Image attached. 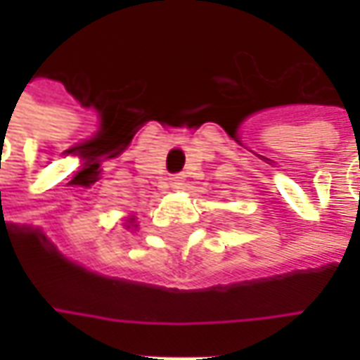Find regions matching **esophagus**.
Wrapping results in <instances>:
<instances>
[{
	"mask_svg": "<svg viewBox=\"0 0 360 360\" xmlns=\"http://www.w3.org/2000/svg\"><path fill=\"white\" fill-rule=\"evenodd\" d=\"M183 183H185V175H183V173H175V175L169 177V185H172L173 188H181L183 187Z\"/></svg>",
	"mask_w": 360,
	"mask_h": 360,
	"instance_id": "1",
	"label": "esophagus"
}]
</instances>
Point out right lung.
Segmentation results:
<instances>
[{
    "label": "right lung",
    "mask_w": 360,
    "mask_h": 360,
    "mask_svg": "<svg viewBox=\"0 0 360 360\" xmlns=\"http://www.w3.org/2000/svg\"><path fill=\"white\" fill-rule=\"evenodd\" d=\"M131 224H133V219H131ZM127 227H129V226H127Z\"/></svg>",
    "instance_id": "add662e5"
}]
</instances>
